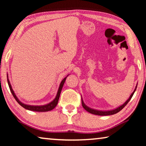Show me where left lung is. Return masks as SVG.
<instances>
[{
	"label": "left lung",
	"instance_id": "8db88e82",
	"mask_svg": "<svg viewBox=\"0 0 146 146\" xmlns=\"http://www.w3.org/2000/svg\"><path fill=\"white\" fill-rule=\"evenodd\" d=\"M137 85V83L136 86H135V88L134 91H133V93L132 94H131V95L130 96V97H129L128 99L125 102L124 104H122V105H120V106H118V107L114 108V109L109 110H96V109H93V108H91L89 107V106H87L85 103H84L83 98H82V99H81V100H82V106H83V107L85 108V109L87 110V112H90V113H91V114H93L99 115V116H108V115H112V114H116L117 112H120V110H122V108H124V106H126L127 104H128V102L130 101V99L132 97V96L134 95V93H135V90H136Z\"/></svg>",
	"mask_w": 146,
	"mask_h": 146
}]
</instances>
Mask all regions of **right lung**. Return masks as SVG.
Here are the masks:
<instances>
[{
    "label": "right lung",
    "instance_id": "obj_1",
    "mask_svg": "<svg viewBox=\"0 0 146 146\" xmlns=\"http://www.w3.org/2000/svg\"><path fill=\"white\" fill-rule=\"evenodd\" d=\"M68 75H67V76H68ZM67 76L66 77H65L64 79L62 80V81H61L60 85H59L58 91H57L56 96H55V98H54V99H53L52 102H50V103L45 104V105H40V106L29 105V104H26L23 103V102H22L19 99H18V97H17V96H16V95L15 94V93H14L13 89H12V86L11 85V83H10V81H9V77H8V74H7V81H8V84H9L10 90H11V93L12 94V95H13L14 98H15L16 101L18 102V103L19 104L20 106H22V107L24 108L26 110H32V111L48 112V111H50V110H53V108H54L55 106H57V103H58L59 98V96H60L61 91V90H62L63 86V85H64V83H65V80H66V78L67 77Z\"/></svg>",
    "mask_w": 146,
    "mask_h": 146
}]
</instances>
